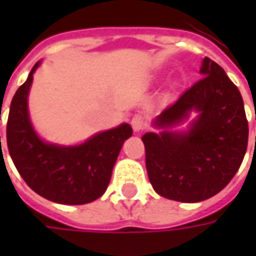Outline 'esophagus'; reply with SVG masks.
Returning a JSON list of instances; mask_svg holds the SVG:
<instances>
[{
    "instance_id": "esophagus-1",
    "label": "esophagus",
    "mask_w": 256,
    "mask_h": 256,
    "mask_svg": "<svg viewBox=\"0 0 256 256\" xmlns=\"http://www.w3.org/2000/svg\"><path fill=\"white\" fill-rule=\"evenodd\" d=\"M146 126V118L142 114H136L132 119V128L134 132H140Z\"/></svg>"
}]
</instances>
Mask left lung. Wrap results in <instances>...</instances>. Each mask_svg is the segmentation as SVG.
I'll list each match as a JSON object with an SVG mask.
<instances>
[{
  "label": "left lung",
  "instance_id": "1",
  "mask_svg": "<svg viewBox=\"0 0 256 256\" xmlns=\"http://www.w3.org/2000/svg\"><path fill=\"white\" fill-rule=\"evenodd\" d=\"M200 74L203 78L155 120L156 128H168L198 111L188 132L142 136L155 192L182 203H198L225 188L242 166L248 144V122L236 84L208 58H204Z\"/></svg>",
  "mask_w": 256,
  "mask_h": 256
}]
</instances>
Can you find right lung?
Listing matches in <instances>:
<instances>
[{"label": "right lung", "instance_id": "add662e5", "mask_svg": "<svg viewBox=\"0 0 256 256\" xmlns=\"http://www.w3.org/2000/svg\"><path fill=\"white\" fill-rule=\"evenodd\" d=\"M38 66L32 67L10 102L6 123L9 155L26 184L42 198L70 206L94 202L108 188L123 142L133 134L132 126L123 123L75 146L42 141L32 128L27 106Z\"/></svg>", "mask_w": 256, "mask_h": 256}]
</instances>
